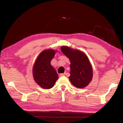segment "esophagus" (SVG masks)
I'll list each match as a JSON object with an SVG mask.
<instances>
[{"instance_id": "esophagus-1", "label": "esophagus", "mask_w": 123, "mask_h": 123, "mask_svg": "<svg viewBox=\"0 0 123 123\" xmlns=\"http://www.w3.org/2000/svg\"><path fill=\"white\" fill-rule=\"evenodd\" d=\"M66 75V73H62V74H60V76H64Z\"/></svg>"}]
</instances>
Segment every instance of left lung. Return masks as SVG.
Wrapping results in <instances>:
<instances>
[{
  "instance_id": "left-lung-1",
  "label": "left lung",
  "mask_w": 123,
  "mask_h": 123,
  "mask_svg": "<svg viewBox=\"0 0 123 123\" xmlns=\"http://www.w3.org/2000/svg\"><path fill=\"white\" fill-rule=\"evenodd\" d=\"M62 53L70 62V81L75 87L82 88L88 86L93 78V68L87 56L80 50L62 46Z\"/></svg>"
}]
</instances>
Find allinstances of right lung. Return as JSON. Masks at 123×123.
Masks as SVG:
<instances>
[{
  "label": "right lung",
  "mask_w": 123,
  "mask_h": 123,
  "mask_svg": "<svg viewBox=\"0 0 123 123\" xmlns=\"http://www.w3.org/2000/svg\"><path fill=\"white\" fill-rule=\"evenodd\" d=\"M56 51L53 49L42 51L37 57L33 66L34 80L42 88H52L59 79L56 71L50 64Z\"/></svg>",
  "instance_id": "1"
}]
</instances>
